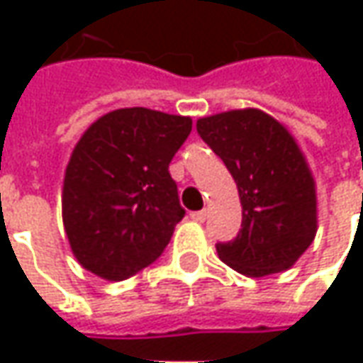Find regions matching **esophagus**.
I'll return each mask as SVG.
<instances>
[{"label":"esophagus","instance_id":"esophagus-1","mask_svg":"<svg viewBox=\"0 0 363 363\" xmlns=\"http://www.w3.org/2000/svg\"><path fill=\"white\" fill-rule=\"evenodd\" d=\"M191 220H196V222H206V218H208V212L206 210H198V212H191L189 214Z\"/></svg>","mask_w":363,"mask_h":363}]
</instances>
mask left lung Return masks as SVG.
<instances>
[{"label": "left lung", "mask_w": 363, "mask_h": 363, "mask_svg": "<svg viewBox=\"0 0 363 363\" xmlns=\"http://www.w3.org/2000/svg\"><path fill=\"white\" fill-rule=\"evenodd\" d=\"M196 127L228 167L242 203L236 238L216 244L220 258L248 277L286 271L317 232L313 177L295 139L258 108L212 115Z\"/></svg>", "instance_id": "obj_1"}]
</instances>
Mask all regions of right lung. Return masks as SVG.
<instances>
[{"instance_id": "obj_1", "label": "right lung", "mask_w": 363, "mask_h": 363, "mask_svg": "<svg viewBox=\"0 0 363 363\" xmlns=\"http://www.w3.org/2000/svg\"><path fill=\"white\" fill-rule=\"evenodd\" d=\"M189 133V117L133 106L80 137L64 175L62 216L86 271L125 281L161 257L186 214L169 163Z\"/></svg>"}]
</instances>
